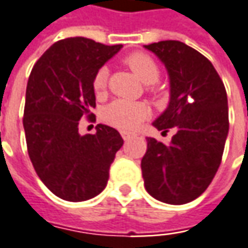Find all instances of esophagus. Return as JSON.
Listing matches in <instances>:
<instances>
[{
  "instance_id": "1",
  "label": "esophagus",
  "mask_w": 248,
  "mask_h": 248,
  "mask_svg": "<svg viewBox=\"0 0 248 248\" xmlns=\"http://www.w3.org/2000/svg\"><path fill=\"white\" fill-rule=\"evenodd\" d=\"M121 136H122V138H124V140H130V138L134 137V133L122 130V131H121Z\"/></svg>"
}]
</instances>
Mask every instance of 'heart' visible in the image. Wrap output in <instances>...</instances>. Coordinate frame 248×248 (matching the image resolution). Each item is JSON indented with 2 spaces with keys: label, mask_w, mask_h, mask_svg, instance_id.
<instances>
[{
  "label": "heart",
  "mask_w": 248,
  "mask_h": 248,
  "mask_svg": "<svg viewBox=\"0 0 248 248\" xmlns=\"http://www.w3.org/2000/svg\"><path fill=\"white\" fill-rule=\"evenodd\" d=\"M126 63L141 82L155 84L159 80V66L148 54H131L126 58ZM107 78H108V67H100L93 77V89L96 91V93H100L104 91L107 85ZM146 117H148V108L145 104L124 100V99H117L111 102L104 107L102 112L104 122L118 129H124V130L136 129Z\"/></svg>",
  "instance_id": "b5f03b06"
}]
</instances>
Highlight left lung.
Segmentation results:
<instances>
[{"label": "left lung", "instance_id": "1", "mask_svg": "<svg viewBox=\"0 0 248 248\" xmlns=\"http://www.w3.org/2000/svg\"><path fill=\"white\" fill-rule=\"evenodd\" d=\"M144 47L164 63L170 77V103L152 124L163 133L176 130L168 145L146 137L144 186L159 201L183 205L208 188L220 167L230 129L227 92L212 62L183 42Z\"/></svg>", "mask_w": 248, "mask_h": 248}]
</instances>
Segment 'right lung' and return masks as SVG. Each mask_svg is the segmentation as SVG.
I'll return each instance as SVG.
<instances>
[{
    "label": "right lung",
    "mask_w": 248,
    "mask_h": 248,
    "mask_svg": "<svg viewBox=\"0 0 248 248\" xmlns=\"http://www.w3.org/2000/svg\"><path fill=\"white\" fill-rule=\"evenodd\" d=\"M121 48L67 38L55 42L32 67L23 118L28 155L40 181L65 201L100 194L124 145L121 134L107 124H97L95 134L78 133L84 115L95 119L96 72Z\"/></svg>",
    "instance_id": "right-lung-1"
}]
</instances>
